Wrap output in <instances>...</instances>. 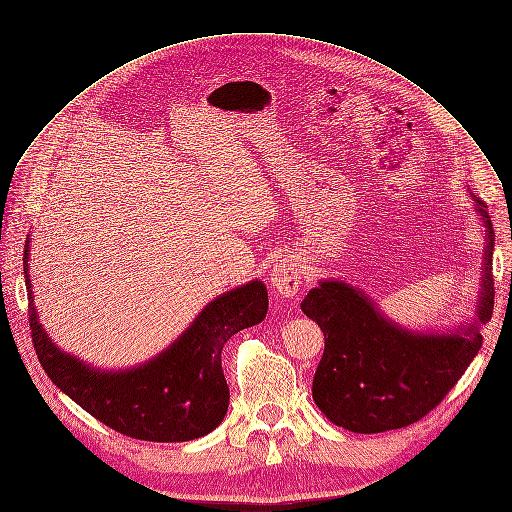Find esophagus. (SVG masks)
<instances>
[{"mask_svg": "<svg viewBox=\"0 0 512 512\" xmlns=\"http://www.w3.org/2000/svg\"><path fill=\"white\" fill-rule=\"evenodd\" d=\"M268 280L280 297H295L301 288V272L293 257H280L268 272Z\"/></svg>", "mask_w": 512, "mask_h": 512, "instance_id": "obj_1", "label": "esophagus"}]
</instances>
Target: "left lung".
I'll list each match as a JSON object with an SVG mask.
<instances>
[{"instance_id":"left-lung-1","label":"left lung","mask_w":512,"mask_h":512,"mask_svg":"<svg viewBox=\"0 0 512 512\" xmlns=\"http://www.w3.org/2000/svg\"><path fill=\"white\" fill-rule=\"evenodd\" d=\"M471 196L485 228L473 320L448 330L406 328L362 288L339 278L320 280L301 301L303 314L324 332L311 395L332 425L351 433L408 427L431 412L475 360L481 326L494 311V228L487 205Z\"/></svg>"}]
</instances>
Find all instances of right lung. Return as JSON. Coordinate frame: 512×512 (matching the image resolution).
Returning <instances> with one entry per match:
<instances>
[{
    "mask_svg": "<svg viewBox=\"0 0 512 512\" xmlns=\"http://www.w3.org/2000/svg\"><path fill=\"white\" fill-rule=\"evenodd\" d=\"M29 242L25 282L33 345L43 370L62 393L106 427L133 439L190 441L221 425L230 402L221 349L236 332L259 324L268 314V288L261 280L209 301L180 337L144 364L104 370L60 349L41 326L29 276Z\"/></svg>",
    "mask_w": 512,
    "mask_h": 512,
    "instance_id": "obj_1",
    "label": "right lung"
}]
</instances>
